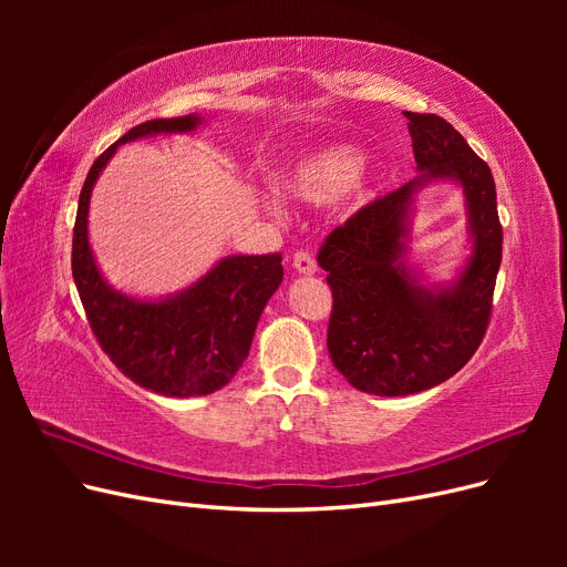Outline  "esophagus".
<instances>
[{
  "mask_svg": "<svg viewBox=\"0 0 567 567\" xmlns=\"http://www.w3.org/2000/svg\"><path fill=\"white\" fill-rule=\"evenodd\" d=\"M293 267H296V271H300V274H315V271H317V262H315L312 252L296 250V252H293Z\"/></svg>",
  "mask_w": 567,
  "mask_h": 567,
  "instance_id": "esophagus-1",
  "label": "esophagus"
}]
</instances>
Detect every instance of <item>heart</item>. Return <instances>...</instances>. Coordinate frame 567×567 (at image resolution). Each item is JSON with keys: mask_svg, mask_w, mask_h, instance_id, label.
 <instances>
[{"mask_svg": "<svg viewBox=\"0 0 567 567\" xmlns=\"http://www.w3.org/2000/svg\"><path fill=\"white\" fill-rule=\"evenodd\" d=\"M362 163V151L350 144L323 146L290 167V173L281 179V188L300 200H329L342 188H362V182L357 177Z\"/></svg>", "mask_w": 567, "mask_h": 567, "instance_id": "1", "label": "heart"}]
</instances>
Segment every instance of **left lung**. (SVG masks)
<instances>
[{"instance_id":"obj_1","label":"left lung","mask_w":567,"mask_h":567,"mask_svg":"<svg viewBox=\"0 0 567 567\" xmlns=\"http://www.w3.org/2000/svg\"><path fill=\"white\" fill-rule=\"evenodd\" d=\"M404 115L423 175L357 210L317 255L333 293L331 362L352 388L381 398L435 388L468 364L489 326L504 241L489 165L447 120ZM431 178L462 184L474 252L452 287L425 289L403 262V238L408 205Z\"/></svg>"}]
</instances>
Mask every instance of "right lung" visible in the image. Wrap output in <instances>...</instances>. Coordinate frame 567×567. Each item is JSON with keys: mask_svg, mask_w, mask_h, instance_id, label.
<instances>
[{"mask_svg": "<svg viewBox=\"0 0 567 567\" xmlns=\"http://www.w3.org/2000/svg\"><path fill=\"white\" fill-rule=\"evenodd\" d=\"M198 115L158 117L132 127L94 161L80 192L73 279L96 342L130 381L165 398H200L225 388L250 352L257 321L284 279L281 252L231 255L165 300L113 290L94 262L87 213L94 182L120 144L148 134L192 132Z\"/></svg>", "mask_w": 567, "mask_h": 567, "instance_id": "1", "label": "right lung"}]
</instances>
